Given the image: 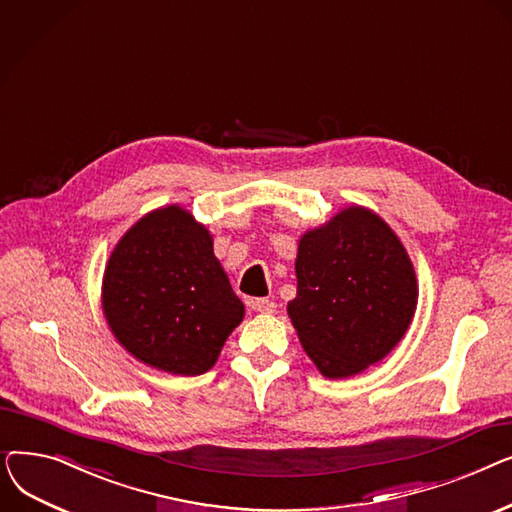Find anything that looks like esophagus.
I'll use <instances>...</instances> for the list:
<instances>
[{"label": "esophagus", "instance_id": "obj_1", "mask_svg": "<svg viewBox=\"0 0 512 512\" xmlns=\"http://www.w3.org/2000/svg\"><path fill=\"white\" fill-rule=\"evenodd\" d=\"M251 307L263 315H272L276 311V303L270 299H255V301H251Z\"/></svg>", "mask_w": 512, "mask_h": 512}]
</instances>
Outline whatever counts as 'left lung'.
Listing matches in <instances>:
<instances>
[{
  "label": "left lung",
  "mask_w": 512,
  "mask_h": 512,
  "mask_svg": "<svg viewBox=\"0 0 512 512\" xmlns=\"http://www.w3.org/2000/svg\"><path fill=\"white\" fill-rule=\"evenodd\" d=\"M297 297L286 311L307 357L328 380L386 359L415 317L413 261L378 213L348 205L299 238Z\"/></svg>",
  "instance_id": "obj_1"
}]
</instances>
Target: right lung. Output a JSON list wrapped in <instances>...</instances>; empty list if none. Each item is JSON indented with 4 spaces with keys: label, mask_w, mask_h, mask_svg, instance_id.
I'll use <instances>...</instances> for the list:
<instances>
[{
    "label": "right lung",
    "mask_w": 512,
    "mask_h": 512,
    "mask_svg": "<svg viewBox=\"0 0 512 512\" xmlns=\"http://www.w3.org/2000/svg\"><path fill=\"white\" fill-rule=\"evenodd\" d=\"M101 309L126 353L172 375L209 371L245 317L211 232L176 203L145 213L118 240Z\"/></svg>",
    "instance_id": "1"
}]
</instances>
